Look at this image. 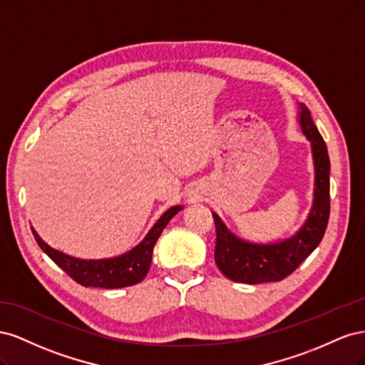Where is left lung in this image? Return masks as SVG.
Returning a JSON list of instances; mask_svg holds the SVG:
<instances>
[{"label": "left lung", "mask_w": 365, "mask_h": 365, "mask_svg": "<svg viewBox=\"0 0 365 365\" xmlns=\"http://www.w3.org/2000/svg\"><path fill=\"white\" fill-rule=\"evenodd\" d=\"M298 125L311 141L314 158V200L304 224L288 239L256 244L240 239L212 212L216 225L215 260L225 277L237 283L259 284L280 282L292 274L322 242L330 213V161L326 143L312 121L306 105L298 106Z\"/></svg>", "instance_id": "obj_1"}]
</instances>
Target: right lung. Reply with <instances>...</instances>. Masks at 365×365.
Wrapping results in <instances>:
<instances>
[{
  "label": "right lung",
  "instance_id": "obj_1",
  "mask_svg": "<svg viewBox=\"0 0 365 365\" xmlns=\"http://www.w3.org/2000/svg\"><path fill=\"white\" fill-rule=\"evenodd\" d=\"M182 210V205H173L161 215L146 237L143 239L137 247L126 251L125 254L117 257L109 259H96V260H86V259H77L68 256L62 251L51 248L48 244L43 242L36 230L31 227L33 236H35L38 245L41 250L47 254V256L58 264L61 269L67 272L70 277L85 288H103V289H118L126 288L140 283L146 277L149 272L150 262H152V252L155 247L160 235L169 220Z\"/></svg>",
  "mask_w": 365,
  "mask_h": 365
}]
</instances>
